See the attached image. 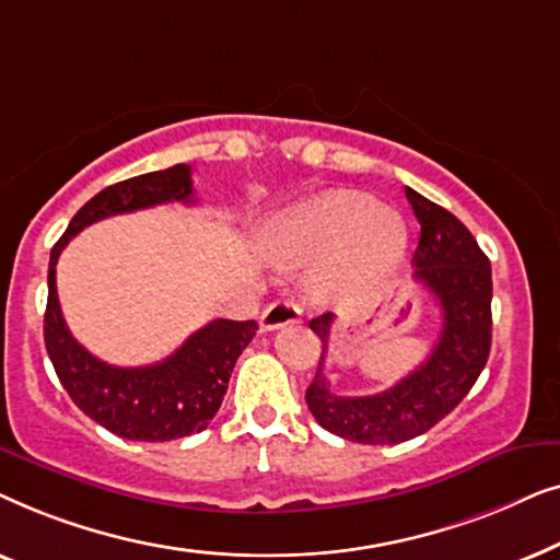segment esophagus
I'll list each match as a JSON object with an SVG mask.
<instances>
[{
  "mask_svg": "<svg viewBox=\"0 0 560 560\" xmlns=\"http://www.w3.org/2000/svg\"><path fill=\"white\" fill-rule=\"evenodd\" d=\"M298 318H301V305L290 301V298H282V301H275L262 311L259 328H262V331H272V328L298 324Z\"/></svg>",
  "mask_w": 560,
  "mask_h": 560,
  "instance_id": "esophagus-1",
  "label": "esophagus"
}]
</instances>
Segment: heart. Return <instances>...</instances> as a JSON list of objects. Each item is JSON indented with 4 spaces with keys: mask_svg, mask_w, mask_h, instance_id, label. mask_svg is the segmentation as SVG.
Wrapping results in <instances>:
<instances>
[{
    "mask_svg": "<svg viewBox=\"0 0 560 560\" xmlns=\"http://www.w3.org/2000/svg\"><path fill=\"white\" fill-rule=\"evenodd\" d=\"M402 224L393 211L354 194H328L275 217L265 247L280 262L324 255L316 288L331 298H357L380 288L400 262Z\"/></svg>",
    "mask_w": 560,
    "mask_h": 560,
    "instance_id": "obj_1",
    "label": "heart"
}]
</instances>
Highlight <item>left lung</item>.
Masks as SVG:
<instances>
[{
  "label": "left lung",
  "instance_id": "1",
  "mask_svg": "<svg viewBox=\"0 0 560 560\" xmlns=\"http://www.w3.org/2000/svg\"><path fill=\"white\" fill-rule=\"evenodd\" d=\"M405 196L420 221L412 280L431 290L443 313L441 336L425 362L385 393L336 395L324 374L334 313L311 320L324 351L305 402L320 428L370 446L402 443L431 431L469 395L492 347V267L487 255L454 213L412 188Z\"/></svg>",
  "mask_w": 560,
  "mask_h": 560
}]
</instances>
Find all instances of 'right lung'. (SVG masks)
<instances>
[{
	"label": "right lung",
	"mask_w": 560,
	"mask_h": 560,
	"mask_svg": "<svg viewBox=\"0 0 560 560\" xmlns=\"http://www.w3.org/2000/svg\"><path fill=\"white\" fill-rule=\"evenodd\" d=\"M167 201H196L190 165L180 163L104 188L81 206L50 252L45 349L71 400L106 431L129 441L155 443L201 433L221 408L236 359L257 331V320L217 318L150 366L106 364L68 331L56 290V265L66 244L106 217Z\"/></svg>",
	"instance_id": "add662e5"
}]
</instances>
